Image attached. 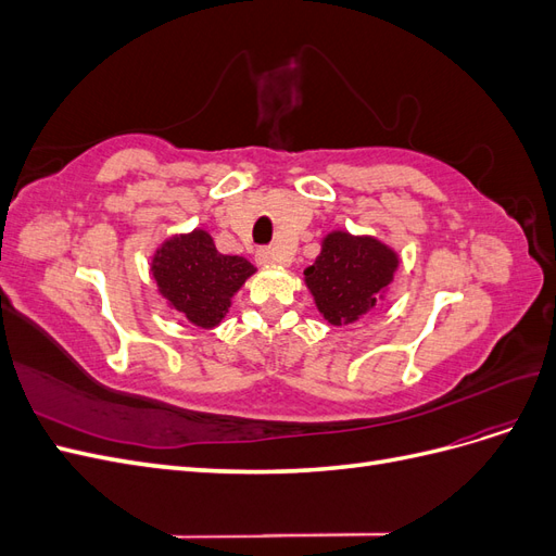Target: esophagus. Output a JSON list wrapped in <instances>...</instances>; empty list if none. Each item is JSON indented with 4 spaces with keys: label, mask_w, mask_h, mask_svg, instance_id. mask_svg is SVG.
Returning <instances> with one entry per match:
<instances>
[{
    "label": "esophagus",
    "mask_w": 556,
    "mask_h": 556,
    "mask_svg": "<svg viewBox=\"0 0 556 556\" xmlns=\"http://www.w3.org/2000/svg\"><path fill=\"white\" fill-rule=\"evenodd\" d=\"M255 262H257L260 266H271V264H276V255H274V250H271V248H262V250H257Z\"/></svg>",
    "instance_id": "obj_1"
}]
</instances>
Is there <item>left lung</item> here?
Instances as JSON below:
<instances>
[{
	"mask_svg": "<svg viewBox=\"0 0 556 556\" xmlns=\"http://www.w3.org/2000/svg\"><path fill=\"white\" fill-rule=\"evenodd\" d=\"M401 264L399 252L371 233L333 229L319 241V255L304 268V282L329 325H355L384 299Z\"/></svg>",
	"mask_w": 556,
	"mask_h": 556,
	"instance_id": "8db88e82",
	"label": "left lung"
}]
</instances>
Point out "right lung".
<instances>
[{
	"label": "right lung",
	"instance_id": "1",
	"mask_svg": "<svg viewBox=\"0 0 556 556\" xmlns=\"http://www.w3.org/2000/svg\"><path fill=\"white\" fill-rule=\"evenodd\" d=\"M150 271L166 306L199 329H213L257 268L245 257L217 252L211 233L194 227L164 239L150 257Z\"/></svg>",
	"mask_w": 556,
	"mask_h": 556
}]
</instances>
